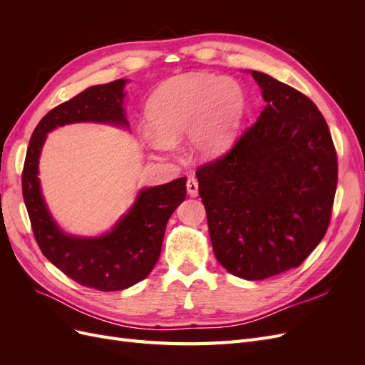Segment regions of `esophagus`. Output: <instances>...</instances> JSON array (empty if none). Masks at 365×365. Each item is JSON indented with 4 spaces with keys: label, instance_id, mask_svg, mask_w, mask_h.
<instances>
[{
    "label": "esophagus",
    "instance_id": "1",
    "mask_svg": "<svg viewBox=\"0 0 365 365\" xmlns=\"http://www.w3.org/2000/svg\"><path fill=\"white\" fill-rule=\"evenodd\" d=\"M187 193L193 197L197 196V181L193 178V176H190V178L187 180Z\"/></svg>",
    "mask_w": 365,
    "mask_h": 365
}]
</instances>
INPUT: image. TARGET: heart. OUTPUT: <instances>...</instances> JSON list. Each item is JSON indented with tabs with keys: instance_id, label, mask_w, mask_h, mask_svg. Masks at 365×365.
<instances>
[{
	"instance_id": "heart-1",
	"label": "heart",
	"mask_w": 365,
	"mask_h": 365,
	"mask_svg": "<svg viewBox=\"0 0 365 365\" xmlns=\"http://www.w3.org/2000/svg\"><path fill=\"white\" fill-rule=\"evenodd\" d=\"M245 109V93L235 81L208 74L175 77L148 102L152 145L168 149L189 132L195 152L202 157L219 155L235 141Z\"/></svg>"
}]
</instances>
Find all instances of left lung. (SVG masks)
Instances as JSON below:
<instances>
[{
	"label": "left lung",
	"mask_w": 365,
	"mask_h": 365,
	"mask_svg": "<svg viewBox=\"0 0 365 365\" xmlns=\"http://www.w3.org/2000/svg\"><path fill=\"white\" fill-rule=\"evenodd\" d=\"M251 76L267 106L196 178L217 262L236 277L263 280L300 267L324 237L338 161L311 98L264 73Z\"/></svg>",
	"instance_id": "left-lung-1"
}]
</instances>
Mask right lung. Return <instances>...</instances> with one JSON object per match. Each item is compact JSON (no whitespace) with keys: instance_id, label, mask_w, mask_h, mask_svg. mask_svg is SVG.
<instances>
[{"instance_id":"right-lung-1","label":"right lung","mask_w":365,"mask_h":365,"mask_svg":"<svg viewBox=\"0 0 365 365\" xmlns=\"http://www.w3.org/2000/svg\"><path fill=\"white\" fill-rule=\"evenodd\" d=\"M126 79L96 85L43 117L29 143L23 196L38 245L54 267L86 288L121 291L146 279L158 262L164 231L172 213L185 200V178L141 189L134 204L101 236L67 235L43 200L39 157L47 134L71 123H102L129 129L125 111Z\"/></svg>"}]
</instances>
